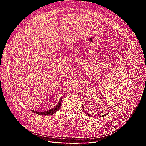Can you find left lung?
I'll use <instances>...</instances> for the list:
<instances>
[{
  "mask_svg": "<svg viewBox=\"0 0 146 146\" xmlns=\"http://www.w3.org/2000/svg\"><path fill=\"white\" fill-rule=\"evenodd\" d=\"M83 111L84 112H85V114H86V115L88 116H90V114H88L86 111H85V109H84V108H83ZM105 116V115H102V116Z\"/></svg>",
  "mask_w": 146,
  "mask_h": 146,
  "instance_id": "obj_1",
  "label": "left lung"
}]
</instances>
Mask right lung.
Returning <instances> with one entry per match:
<instances>
[{"label": "right lung", "mask_w": 146, "mask_h": 146, "mask_svg": "<svg viewBox=\"0 0 146 146\" xmlns=\"http://www.w3.org/2000/svg\"><path fill=\"white\" fill-rule=\"evenodd\" d=\"M61 98L60 99V101L58 102V103L57 104V105L55 106V107L52 108L50 110H48V111H42V112L35 111H34V110H32V111L33 113H35L37 114H39V115H43V116L52 115V114H54V113H55L60 109V108L61 107Z\"/></svg>", "instance_id": "right-lung-1"}]
</instances>
